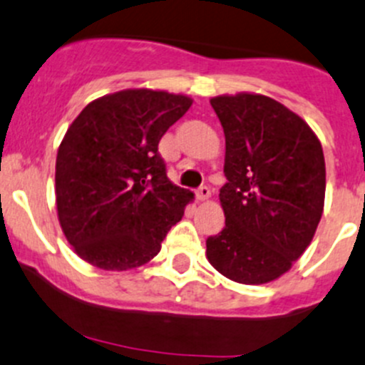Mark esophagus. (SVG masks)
I'll return each instance as SVG.
<instances>
[{
  "mask_svg": "<svg viewBox=\"0 0 365 365\" xmlns=\"http://www.w3.org/2000/svg\"><path fill=\"white\" fill-rule=\"evenodd\" d=\"M211 197V187L209 186H200L197 190V198L198 200H207Z\"/></svg>",
  "mask_w": 365,
  "mask_h": 365,
  "instance_id": "obj_1",
  "label": "esophagus"
}]
</instances>
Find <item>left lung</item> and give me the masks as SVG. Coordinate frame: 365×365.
<instances>
[{
    "mask_svg": "<svg viewBox=\"0 0 365 365\" xmlns=\"http://www.w3.org/2000/svg\"><path fill=\"white\" fill-rule=\"evenodd\" d=\"M225 133V227L205 241L212 268L240 284H266L312 241L324 204V156L302 117L272 97L211 99Z\"/></svg>",
    "mask_w": 365,
    "mask_h": 365,
    "instance_id": "8db88e82",
    "label": "left lung"
}]
</instances>
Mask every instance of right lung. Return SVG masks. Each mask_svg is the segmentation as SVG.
Segmentation results:
<instances>
[{
  "mask_svg": "<svg viewBox=\"0 0 365 365\" xmlns=\"http://www.w3.org/2000/svg\"><path fill=\"white\" fill-rule=\"evenodd\" d=\"M191 103L163 90H120L86 104L67 129L56 156V209L83 261L125 272L161 250L193 193L168 179L158 145Z\"/></svg>",
  "mask_w": 365,
  "mask_h": 365,
  "instance_id": "add662e5",
  "label": "right lung"
}]
</instances>
